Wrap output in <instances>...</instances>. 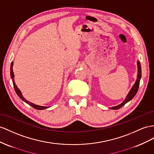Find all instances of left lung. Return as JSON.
I'll use <instances>...</instances> for the list:
<instances>
[{
	"label": "left lung",
	"instance_id": "1",
	"mask_svg": "<svg viewBox=\"0 0 154 154\" xmlns=\"http://www.w3.org/2000/svg\"><path fill=\"white\" fill-rule=\"evenodd\" d=\"M137 68H138V74H137V79L135 82V84L133 86V87L131 88V89L130 90L129 92L128 93V94L126 96L125 99L124 100V101L122 102V103L120 105H118L117 106H115V107H111V109H114V110H116L121 108L126 103H128V101H129L130 100H131L136 95V94L138 91V89H139V84H140V80L141 78V66H140V64L139 61H137Z\"/></svg>",
	"mask_w": 154,
	"mask_h": 154
}]
</instances>
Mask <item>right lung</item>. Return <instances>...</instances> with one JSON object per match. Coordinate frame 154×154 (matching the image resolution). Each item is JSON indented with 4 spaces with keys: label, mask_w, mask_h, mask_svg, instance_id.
<instances>
[{
    "label": "right lung",
    "mask_w": 154,
    "mask_h": 154,
    "mask_svg": "<svg viewBox=\"0 0 154 154\" xmlns=\"http://www.w3.org/2000/svg\"><path fill=\"white\" fill-rule=\"evenodd\" d=\"M13 65H14V62H12L11 64V66H10V75H11V79H12V82H13V85H14V87L15 89V91L16 92V94H17V96L20 97V99H21L23 101H25V103H26L27 104H29V105H30L31 107H32L33 108L38 109V110H43V109H45L47 108H48V107H44V106H40V105H35L32 103H31V102L27 101L25 98L22 95V93L20 91V90H19L17 86L15 85V82L14 81V72H13Z\"/></svg>",
    "instance_id": "add662e5"
}]
</instances>
